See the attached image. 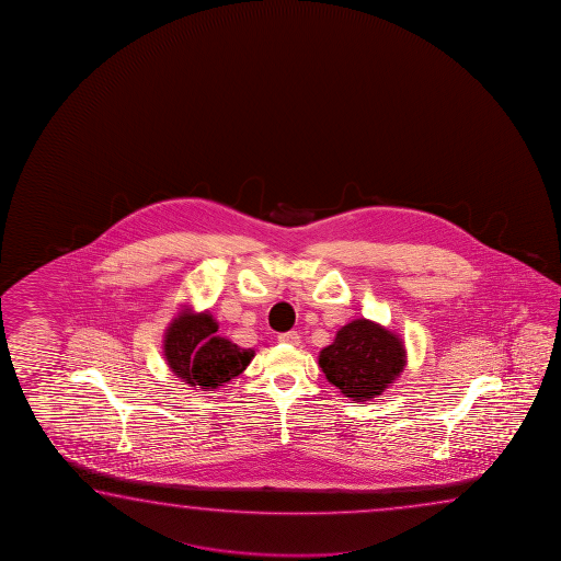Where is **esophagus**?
I'll use <instances>...</instances> for the list:
<instances>
[{
	"mask_svg": "<svg viewBox=\"0 0 561 561\" xmlns=\"http://www.w3.org/2000/svg\"><path fill=\"white\" fill-rule=\"evenodd\" d=\"M278 342L288 343V345H298L300 343V335L298 332H285L278 335Z\"/></svg>",
	"mask_w": 561,
	"mask_h": 561,
	"instance_id": "34e87169",
	"label": "esophagus"
}]
</instances>
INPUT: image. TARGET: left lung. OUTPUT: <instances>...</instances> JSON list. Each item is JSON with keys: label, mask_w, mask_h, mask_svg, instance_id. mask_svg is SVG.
Returning <instances> with one entry per match:
<instances>
[{"label": "left lung", "mask_w": 561, "mask_h": 561, "mask_svg": "<svg viewBox=\"0 0 561 561\" xmlns=\"http://www.w3.org/2000/svg\"><path fill=\"white\" fill-rule=\"evenodd\" d=\"M325 379L345 397L365 402L389 389L407 367V350L397 333L365 318L335 333L318 357Z\"/></svg>", "instance_id": "8db88e82"}]
</instances>
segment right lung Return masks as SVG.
<instances>
[{
    "instance_id": "obj_1",
    "label": "right lung",
    "mask_w": 561,
    "mask_h": 561,
    "mask_svg": "<svg viewBox=\"0 0 561 561\" xmlns=\"http://www.w3.org/2000/svg\"><path fill=\"white\" fill-rule=\"evenodd\" d=\"M216 332L218 322L211 313L192 312L191 306H184L164 332V359L172 373L194 389L224 387L255 357V350L239 347Z\"/></svg>"
}]
</instances>
